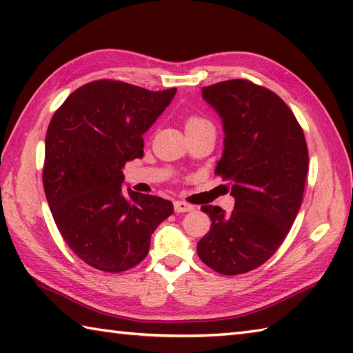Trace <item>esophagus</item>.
<instances>
[{
	"label": "esophagus",
	"mask_w": 353,
	"mask_h": 353,
	"mask_svg": "<svg viewBox=\"0 0 353 353\" xmlns=\"http://www.w3.org/2000/svg\"><path fill=\"white\" fill-rule=\"evenodd\" d=\"M194 210V206L186 203V202H182V200H176L174 202V211L176 212H190Z\"/></svg>",
	"instance_id": "34e87169"
}]
</instances>
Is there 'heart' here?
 <instances>
[{
	"mask_svg": "<svg viewBox=\"0 0 353 353\" xmlns=\"http://www.w3.org/2000/svg\"><path fill=\"white\" fill-rule=\"evenodd\" d=\"M210 123H211V122H210L208 119H205V117L197 116V114H192V116L186 117L185 128H186V131H188V130H194V128L203 127V125H210Z\"/></svg>",
	"mask_w": 353,
	"mask_h": 353,
	"instance_id": "1",
	"label": "heart"
}]
</instances>
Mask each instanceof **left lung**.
Listing matches in <instances>:
<instances>
[{"instance_id": "8db88e82", "label": "left lung", "mask_w": 353, "mask_h": 353, "mask_svg": "<svg viewBox=\"0 0 353 353\" xmlns=\"http://www.w3.org/2000/svg\"><path fill=\"white\" fill-rule=\"evenodd\" d=\"M222 117L225 150L216 174L230 182L234 210L203 205L210 232L197 254L223 275L250 272L286 239L303 202L309 154L305 133L285 101L246 79L202 88Z\"/></svg>"}]
</instances>
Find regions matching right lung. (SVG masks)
<instances>
[{
	"mask_svg": "<svg viewBox=\"0 0 353 353\" xmlns=\"http://www.w3.org/2000/svg\"><path fill=\"white\" fill-rule=\"evenodd\" d=\"M122 81L88 82L54 112L46 134L43 183L68 248L103 272H122L147 257L170 200L122 190L128 161L143 156L142 134L174 98Z\"/></svg>",
	"mask_w": 353,
	"mask_h": 353,
	"instance_id": "1",
	"label": "right lung"
}]
</instances>
